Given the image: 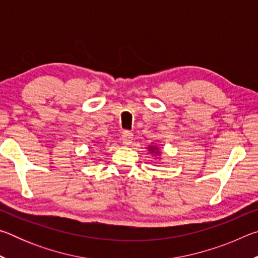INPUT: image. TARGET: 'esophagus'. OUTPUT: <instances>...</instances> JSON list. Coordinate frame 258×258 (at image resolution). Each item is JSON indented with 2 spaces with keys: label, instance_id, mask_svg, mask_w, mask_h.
I'll list each match as a JSON object with an SVG mask.
<instances>
[{
  "label": "esophagus",
  "instance_id": "obj_1",
  "mask_svg": "<svg viewBox=\"0 0 258 258\" xmlns=\"http://www.w3.org/2000/svg\"><path fill=\"white\" fill-rule=\"evenodd\" d=\"M121 140H123L125 146H130L133 142V134L130 132H124L123 135H121Z\"/></svg>",
  "mask_w": 258,
  "mask_h": 258
}]
</instances>
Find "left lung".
Segmentation results:
<instances>
[{
	"label": "left lung",
	"mask_w": 258,
	"mask_h": 258,
	"mask_svg": "<svg viewBox=\"0 0 258 258\" xmlns=\"http://www.w3.org/2000/svg\"><path fill=\"white\" fill-rule=\"evenodd\" d=\"M147 149H148V151L150 152V155L155 156V157H157V158H158V159H160L161 152H160V150H159V147H158V146H155V145L148 146Z\"/></svg>",
	"instance_id": "obj_1"
}]
</instances>
